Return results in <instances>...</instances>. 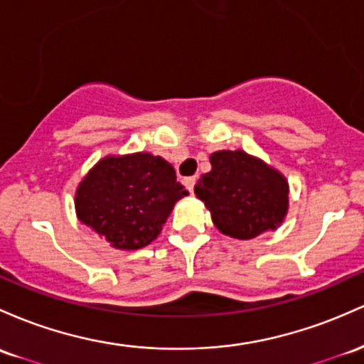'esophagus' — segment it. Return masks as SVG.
Returning a JSON list of instances; mask_svg holds the SVG:
<instances>
[{"instance_id": "obj_1", "label": "esophagus", "mask_w": 364, "mask_h": 364, "mask_svg": "<svg viewBox=\"0 0 364 364\" xmlns=\"http://www.w3.org/2000/svg\"><path fill=\"white\" fill-rule=\"evenodd\" d=\"M183 183H185V188H186V190H188V191H190V193H193V186H195V178H186V179H185V181H183Z\"/></svg>"}]
</instances>
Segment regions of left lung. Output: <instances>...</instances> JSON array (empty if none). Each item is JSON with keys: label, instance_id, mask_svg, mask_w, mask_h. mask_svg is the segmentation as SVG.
Returning a JSON list of instances; mask_svg holds the SVG:
<instances>
[{"label": "left lung", "instance_id": "obj_1", "mask_svg": "<svg viewBox=\"0 0 364 364\" xmlns=\"http://www.w3.org/2000/svg\"><path fill=\"white\" fill-rule=\"evenodd\" d=\"M195 195L214 226L231 238L250 240L282 225L289 213V181L273 166L243 150H218Z\"/></svg>", "mask_w": 364, "mask_h": 364}]
</instances>
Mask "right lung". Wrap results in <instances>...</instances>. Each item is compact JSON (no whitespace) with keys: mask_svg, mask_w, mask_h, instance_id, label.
<instances>
[{"mask_svg":"<svg viewBox=\"0 0 364 364\" xmlns=\"http://www.w3.org/2000/svg\"><path fill=\"white\" fill-rule=\"evenodd\" d=\"M188 191L169 162L149 151L107 155L75 190V214L114 249L136 250L159 237Z\"/></svg>","mask_w":364,"mask_h":364,"instance_id":"1","label":"right lung"}]
</instances>
